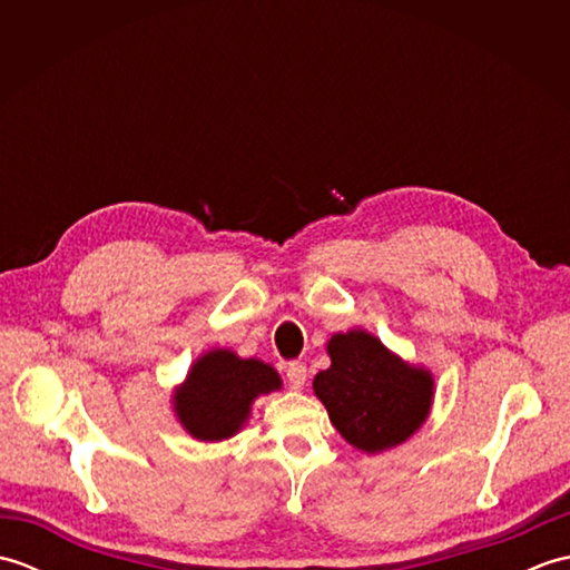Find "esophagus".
Returning <instances> with one entry per match:
<instances>
[{"instance_id": "1", "label": "esophagus", "mask_w": 570, "mask_h": 570, "mask_svg": "<svg viewBox=\"0 0 570 570\" xmlns=\"http://www.w3.org/2000/svg\"><path fill=\"white\" fill-rule=\"evenodd\" d=\"M306 377H308V372H306L304 362H292V365L286 367V380L292 390H304Z\"/></svg>"}]
</instances>
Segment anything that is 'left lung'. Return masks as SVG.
Wrapping results in <instances>:
<instances>
[{"label": "left lung", "mask_w": 570, "mask_h": 570, "mask_svg": "<svg viewBox=\"0 0 570 570\" xmlns=\"http://www.w3.org/2000/svg\"><path fill=\"white\" fill-rule=\"evenodd\" d=\"M325 350L331 367L316 374L313 394L350 445L384 453L426 423L435 394L431 370L411 365L362 328L335 333Z\"/></svg>", "instance_id": "obj_1"}]
</instances>
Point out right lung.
Listing matches in <instances>:
<instances>
[{
    "label": "right lung",
    "instance_id": "add662e5",
    "mask_svg": "<svg viewBox=\"0 0 570 570\" xmlns=\"http://www.w3.org/2000/svg\"><path fill=\"white\" fill-rule=\"evenodd\" d=\"M278 372L257 357H239L213 347L193 362L186 380L171 392L174 416L203 443L227 441L247 426L252 404L282 390Z\"/></svg>",
    "mask_w": 570,
    "mask_h": 570
}]
</instances>
